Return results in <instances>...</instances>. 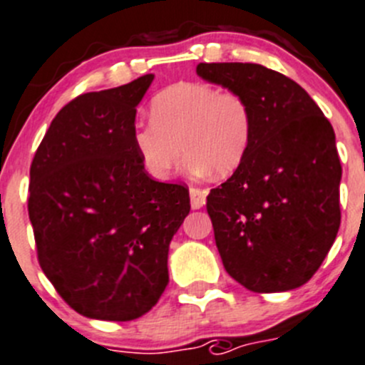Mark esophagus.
Here are the masks:
<instances>
[{"instance_id":"34e87169","label":"esophagus","mask_w":365,"mask_h":365,"mask_svg":"<svg viewBox=\"0 0 365 365\" xmlns=\"http://www.w3.org/2000/svg\"><path fill=\"white\" fill-rule=\"evenodd\" d=\"M190 207L192 209H202L207 202V190L196 189V187H190Z\"/></svg>"}]
</instances>
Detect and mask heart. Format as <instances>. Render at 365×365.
<instances>
[{
    "instance_id": "heart-1",
    "label": "heart",
    "mask_w": 365,
    "mask_h": 365,
    "mask_svg": "<svg viewBox=\"0 0 365 365\" xmlns=\"http://www.w3.org/2000/svg\"><path fill=\"white\" fill-rule=\"evenodd\" d=\"M250 142L248 102L205 83L165 88L151 101V120L133 128L136 155L156 180L171 178L183 151L189 153L185 167L190 175H230L245 160Z\"/></svg>"
}]
</instances>
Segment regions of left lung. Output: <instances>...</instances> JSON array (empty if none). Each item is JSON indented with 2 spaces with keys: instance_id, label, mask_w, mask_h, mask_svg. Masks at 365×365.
<instances>
[{
  "instance_id": "8db88e82",
  "label": "left lung",
  "mask_w": 365,
  "mask_h": 365,
  "mask_svg": "<svg viewBox=\"0 0 365 365\" xmlns=\"http://www.w3.org/2000/svg\"><path fill=\"white\" fill-rule=\"evenodd\" d=\"M196 73L248 102L247 156L207 196L225 270L247 290L299 288L328 255L340 227L335 131L313 98L254 63H200Z\"/></svg>"
}]
</instances>
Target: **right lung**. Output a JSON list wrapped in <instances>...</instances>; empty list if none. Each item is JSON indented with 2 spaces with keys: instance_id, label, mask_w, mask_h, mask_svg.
<instances>
[{
  "instance_id": "add662e5",
  "label": "right lung",
  "mask_w": 365,
  "mask_h": 365,
  "mask_svg": "<svg viewBox=\"0 0 365 365\" xmlns=\"http://www.w3.org/2000/svg\"><path fill=\"white\" fill-rule=\"evenodd\" d=\"M153 79L68 102L30 165L41 268L75 312L98 321H133L158 302L169 243L190 210L189 189L153 180L133 145Z\"/></svg>"
}]
</instances>
